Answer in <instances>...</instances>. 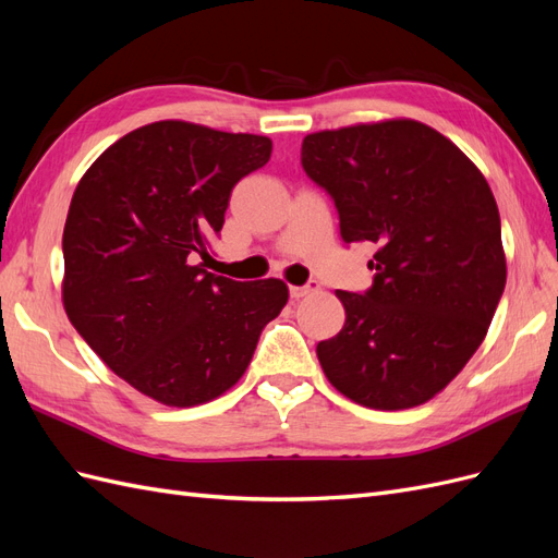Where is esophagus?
<instances>
[{
  "mask_svg": "<svg viewBox=\"0 0 558 558\" xmlns=\"http://www.w3.org/2000/svg\"><path fill=\"white\" fill-rule=\"evenodd\" d=\"M291 298H295V300H300V298H305V295H310V293H314V291H318V281H310V283H305V286H291Z\"/></svg>",
  "mask_w": 558,
  "mask_h": 558,
  "instance_id": "esophagus-1",
  "label": "esophagus"
}]
</instances>
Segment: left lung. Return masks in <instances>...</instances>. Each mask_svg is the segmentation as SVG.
<instances>
[{
  "instance_id": "1",
  "label": "left lung",
  "mask_w": 558,
  "mask_h": 558,
  "mask_svg": "<svg viewBox=\"0 0 558 558\" xmlns=\"http://www.w3.org/2000/svg\"><path fill=\"white\" fill-rule=\"evenodd\" d=\"M302 167L335 199L342 240L377 244L373 289L335 293L347 320L316 344L320 367L363 408L428 402L484 342L508 279L492 189L412 118L307 134Z\"/></svg>"
}]
</instances>
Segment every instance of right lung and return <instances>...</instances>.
<instances>
[{
  "mask_svg": "<svg viewBox=\"0 0 558 558\" xmlns=\"http://www.w3.org/2000/svg\"><path fill=\"white\" fill-rule=\"evenodd\" d=\"M272 140L185 121L128 132L81 177L66 214L62 305L109 369L167 408L242 379L260 330L289 302L281 279L205 269L234 183Z\"/></svg>",
  "mask_w": 558,
  "mask_h": 558,
  "instance_id": "1",
  "label": "right lung"
}]
</instances>
